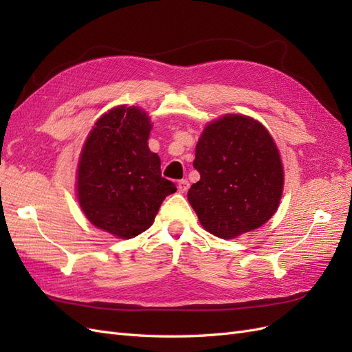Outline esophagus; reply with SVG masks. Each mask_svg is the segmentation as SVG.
Listing matches in <instances>:
<instances>
[{
  "label": "esophagus",
  "instance_id": "34e87169",
  "mask_svg": "<svg viewBox=\"0 0 352 352\" xmlns=\"http://www.w3.org/2000/svg\"><path fill=\"white\" fill-rule=\"evenodd\" d=\"M188 189H189V182H188V180L186 179L179 180V182H177V190H179V192L180 194H185Z\"/></svg>",
  "mask_w": 352,
  "mask_h": 352
}]
</instances>
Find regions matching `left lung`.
<instances>
[{
	"label": "left lung",
	"instance_id": "8db88e82",
	"mask_svg": "<svg viewBox=\"0 0 352 352\" xmlns=\"http://www.w3.org/2000/svg\"><path fill=\"white\" fill-rule=\"evenodd\" d=\"M188 201L207 232L233 239L263 226L279 207L283 167L269 131L247 116L226 114L202 132Z\"/></svg>",
	"mask_w": 352,
	"mask_h": 352
}]
</instances>
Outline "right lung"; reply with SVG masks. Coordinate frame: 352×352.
I'll use <instances>...</instances> for the list:
<instances>
[{"label": "right lung", "mask_w": 352, "mask_h": 352, "mask_svg": "<svg viewBox=\"0 0 352 352\" xmlns=\"http://www.w3.org/2000/svg\"><path fill=\"white\" fill-rule=\"evenodd\" d=\"M151 122L140 107L119 105L95 123L78 166L85 216L111 235L131 239L153 225L164 198L176 192L148 148Z\"/></svg>", "instance_id": "1"}]
</instances>
